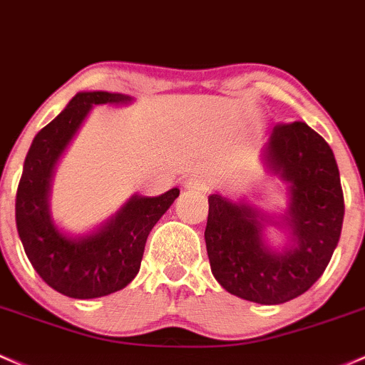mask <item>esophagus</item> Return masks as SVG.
Segmentation results:
<instances>
[{
    "label": "esophagus",
    "instance_id": "34e87169",
    "mask_svg": "<svg viewBox=\"0 0 365 365\" xmlns=\"http://www.w3.org/2000/svg\"><path fill=\"white\" fill-rule=\"evenodd\" d=\"M183 187H185L187 190H206L205 180L199 178V176H190V178H187L185 182H183Z\"/></svg>",
    "mask_w": 365,
    "mask_h": 365
}]
</instances>
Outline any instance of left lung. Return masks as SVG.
Here are the masks:
<instances>
[{
	"label": "left lung",
	"mask_w": 365,
	"mask_h": 365,
	"mask_svg": "<svg viewBox=\"0 0 365 365\" xmlns=\"http://www.w3.org/2000/svg\"><path fill=\"white\" fill-rule=\"evenodd\" d=\"M264 164L289 183L283 222L292 245L271 250L262 236V215L220 194L208 197L205 240L215 279L229 294L282 304L312 289L327 267L341 236L344 199L334 153L304 122L276 125Z\"/></svg>",
	"instance_id": "8db88e82"
}]
</instances>
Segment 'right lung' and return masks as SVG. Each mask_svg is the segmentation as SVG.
Segmentation results:
<instances>
[{
    "instance_id": "right-lung-1",
    "label": "right lung",
    "mask_w": 365,
    "mask_h": 365,
    "mask_svg": "<svg viewBox=\"0 0 365 365\" xmlns=\"http://www.w3.org/2000/svg\"><path fill=\"white\" fill-rule=\"evenodd\" d=\"M131 98L115 92H78L51 124L34 136L15 199V222L31 266L48 287L73 299L103 297L122 290L140 271L152 227L178 197L133 195L99 231L82 237L61 232L48 210L53 168L92 105H118Z\"/></svg>"
}]
</instances>
